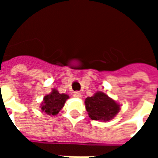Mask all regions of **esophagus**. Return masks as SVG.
<instances>
[{
    "instance_id": "esophagus-1",
    "label": "esophagus",
    "mask_w": 158,
    "mask_h": 158,
    "mask_svg": "<svg viewBox=\"0 0 158 158\" xmlns=\"http://www.w3.org/2000/svg\"><path fill=\"white\" fill-rule=\"evenodd\" d=\"M73 96L76 97V98H80L81 97V93L79 92V91H75L73 93Z\"/></svg>"
}]
</instances>
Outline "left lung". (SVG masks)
<instances>
[{
	"label": "left lung",
	"mask_w": 158,
	"mask_h": 158,
	"mask_svg": "<svg viewBox=\"0 0 158 158\" xmlns=\"http://www.w3.org/2000/svg\"><path fill=\"white\" fill-rule=\"evenodd\" d=\"M86 111L92 120L109 121L120 110V105L110 98L105 93L98 91L91 97H87L85 101Z\"/></svg>",
	"instance_id": "8db88e82"
}]
</instances>
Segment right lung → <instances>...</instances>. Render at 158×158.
I'll return each mask as SVG.
<instances>
[{"instance_id":"add662e5","label":"right lung","mask_w":158,"mask_h":158,"mask_svg":"<svg viewBox=\"0 0 158 158\" xmlns=\"http://www.w3.org/2000/svg\"><path fill=\"white\" fill-rule=\"evenodd\" d=\"M69 96L66 94H60L56 89H53L51 94L46 95L41 103L42 112L48 115H56L62 109Z\"/></svg>"}]
</instances>
